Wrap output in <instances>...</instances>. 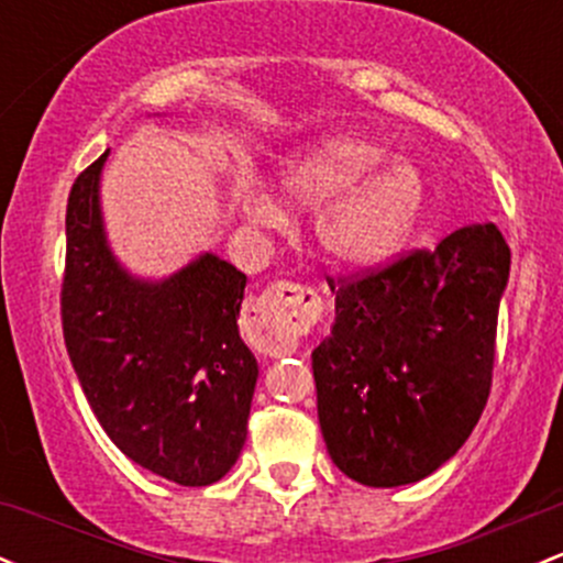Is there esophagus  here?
Listing matches in <instances>:
<instances>
[{
  "mask_svg": "<svg viewBox=\"0 0 563 563\" xmlns=\"http://www.w3.org/2000/svg\"><path fill=\"white\" fill-rule=\"evenodd\" d=\"M320 318V299L299 283H272L249 307L245 333L251 347L262 355H291Z\"/></svg>",
  "mask_w": 563,
  "mask_h": 563,
  "instance_id": "1",
  "label": "esophagus"
}]
</instances>
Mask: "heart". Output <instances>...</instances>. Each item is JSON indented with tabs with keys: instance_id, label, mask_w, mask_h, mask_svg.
<instances>
[{
	"instance_id": "b5f03b06",
	"label": "heart",
	"mask_w": 563,
	"mask_h": 563,
	"mask_svg": "<svg viewBox=\"0 0 563 563\" xmlns=\"http://www.w3.org/2000/svg\"><path fill=\"white\" fill-rule=\"evenodd\" d=\"M361 135H325L296 152L280 170V191L291 206L317 208L314 238L336 269L368 272L406 245L424 208L422 173L409 159ZM243 216L256 227L283 221L280 206L262 184L240 189Z\"/></svg>"
}]
</instances>
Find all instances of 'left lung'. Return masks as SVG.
<instances>
[{
    "label": "left lung",
    "instance_id": "left-lung-1",
    "mask_svg": "<svg viewBox=\"0 0 563 563\" xmlns=\"http://www.w3.org/2000/svg\"><path fill=\"white\" fill-rule=\"evenodd\" d=\"M508 275V243L486 221L361 280H331L336 320L312 374L325 449L347 478L393 489L460 452L489 398Z\"/></svg>",
    "mask_w": 563,
    "mask_h": 563
}]
</instances>
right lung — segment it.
<instances>
[{
  "label": "right lung",
  "instance_id": "right-lung-1",
  "mask_svg": "<svg viewBox=\"0 0 563 563\" xmlns=\"http://www.w3.org/2000/svg\"><path fill=\"white\" fill-rule=\"evenodd\" d=\"M107 157L79 173L66 206V350L128 460L173 484H216L243 452L258 376L238 329L249 277L211 251L163 280L131 275L103 227Z\"/></svg>",
  "mask_w": 563,
  "mask_h": 563
}]
</instances>
